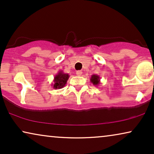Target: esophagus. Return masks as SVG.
Instances as JSON below:
<instances>
[{
	"label": "esophagus",
	"instance_id": "1",
	"mask_svg": "<svg viewBox=\"0 0 154 154\" xmlns=\"http://www.w3.org/2000/svg\"><path fill=\"white\" fill-rule=\"evenodd\" d=\"M76 74L77 75H81L82 74H83V72H82V71H76Z\"/></svg>",
	"mask_w": 154,
	"mask_h": 154
}]
</instances>
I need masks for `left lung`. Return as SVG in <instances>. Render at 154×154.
I'll list each match as a JSON object with an SVG mask.
<instances>
[{
    "instance_id": "left-lung-1",
    "label": "left lung",
    "mask_w": 154,
    "mask_h": 154,
    "mask_svg": "<svg viewBox=\"0 0 154 154\" xmlns=\"http://www.w3.org/2000/svg\"><path fill=\"white\" fill-rule=\"evenodd\" d=\"M90 81L94 85L97 86L100 84V77L98 75L94 74L90 77Z\"/></svg>"
}]
</instances>
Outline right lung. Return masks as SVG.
<instances>
[{"mask_svg":"<svg viewBox=\"0 0 154 154\" xmlns=\"http://www.w3.org/2000/svg\"><path fill=\"white\" fill-rule=\"evenodd\" d=\"M69 78V73H64L62 71H60L54 77L53 83L52 86H53L54 89H61L64 88L66 84V82Z\"/></svg>","mask_w":154,"mask_h":154,"instance_id":"obj_1","label":"right lung"}]
</instances>
